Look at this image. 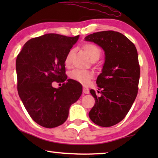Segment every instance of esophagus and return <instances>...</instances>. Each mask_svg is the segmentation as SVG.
Wrapping results in <instances>:
<instances>
[{
    "instance_id": "34e87169",
    "label": "esophagus",
    "mask_w": 158,
    "mask_h": 158,
    "mask_svg": "<svg viewBox=\"0 0 158 158\" xmlns=\"http://www.w3.org/2000/svg\"><path fill=\"white\" fill-rule=\"evenodd\" d=\"M83 92L85 94H89V89H88V88L84 87V88H83Z\"/></svg>"
}]
</instances>
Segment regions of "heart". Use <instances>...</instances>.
<instances>
[{
    "instance_id": "heart-1",
    "label": "heart",
    "mask_w": 158,
    "mask_h": 158,
    "mask_svg": "<svg viewBox=\"0 0 158 158\" xmlns=\"http://www.w3.org/2000/svg\"><path fill=\"white\" fill-rule=\"evenodd\" d=\"M83 50L89 56L90 60L93 62L96 61L99 59L101 55V50L100 47L97 46L96 44H91V43H88V44H85L83 46ZM73 52L74 50L73 49H70L67 54L65 60H64V64L67 67H69L71 64V60H72V57L73 55ZM93 76L92 73L88 72V71H84L81 70H75L71 72L70 73V77L75 81H76L79 83H81L83 85H86L88 83L90 79Z\"/></svg>"
}]
</instances>
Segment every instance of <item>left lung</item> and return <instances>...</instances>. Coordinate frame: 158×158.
Instances as JSON below:
<instances>
[{"label": "left lung", "instance_id": "left-lung-1", "mask_svg": "<svg viewBox=\"0 0 158 158\" xmlns=\"http://www.w3.org/2000/svg\"><path fill=\"white\" fill-rule=\"evenodd\" d=\"M85 41L98 44L105 54L96 80L101 96L90 90L96 102L88 115L98 126H114L124 119L137 97L140 75L137 49L127 36L114 31L91 34Z\"/></svg>", "mask_w": 158, "mask_h": 158}]
</instances>
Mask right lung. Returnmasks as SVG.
Instances as JSON below:
<instances>
[{"label": "right lung", "mask_w": 158, "mask_h": 158, "mask_svg": "<svg viewBox=\"0 0 158 158\" xmlns=\"http://www.w3.org/2000/svg\"><path fill=\"white\" fill-rule=\"evenodd\" d=\"M74 37L47 34L26 42L16 58L17 88L25 109L36 123L46 128L63 124L70 106L78 100L83 88L67 79V54L78 40ZM54 81L64 83L53 88Z\"/></svg>", "instance_id": "right-lung-1"}]
</instances>
